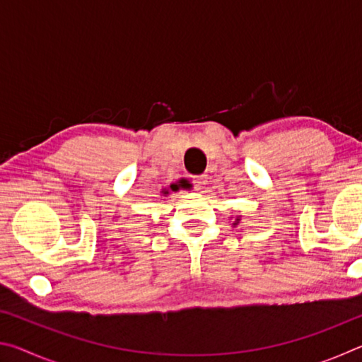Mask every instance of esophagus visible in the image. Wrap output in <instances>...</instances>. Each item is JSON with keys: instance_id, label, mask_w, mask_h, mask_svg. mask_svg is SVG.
Masks as SVG:
<instances>
[{"instance_id": "esophagus-1", "label": "esophagus", "mask_w": 362, "mask_h": 362, "mask_svg": "<svg viewBox=\"0 0 362 362\" xmlns=\"http://www.w3.org/2000/svg\"><path fill=\"white\" fill-rule=\"evenodd\" d=\"M206 185H207V177L206 175L194 177V187H196V189H198V192H203Z\"/></svg>"}]
</instances>
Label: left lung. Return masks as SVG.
Returning a JSON list of instances; mask_svg holds the SVG:
<instances>
[{
	"label": "left lung",
	"instance_id": "1",
	"mask_svg": "<svg viewBox=\"0 0 362 362\" xmlns=\"http://www.w3.org/2000/svg\"><path fill=\"white\" fill-rule=\"evenodd\" d=\"M240 220H241V217H240V216H238V217H236V218H235V222H233V223H231V225H233V226H236V225H238V223H240Z\"/></svg>",
	"mask_w": 362,
	"mask_h": 362
}]
</instances>
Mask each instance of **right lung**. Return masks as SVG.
Returning <instances> with one entry per match:
<instances>
[{
  "label": "right lung",
  "instance_id": "add662e5",
  "mask_svg": "<svg viewBox=\"0 0 362 362\" xmlns=\"http://www.w3.org/2000/svg\"><path fill=\"white\" fill-rule=\"evenodd\" d=\"M182 182H183V179H182ZM177 189H179V187H177V185H170L169 188H163V189H161V194H163V196H169L170 192H177Z\"/></svg>",
  "mask_w": 362,
  "mask_h": 362
}]
</instances>
